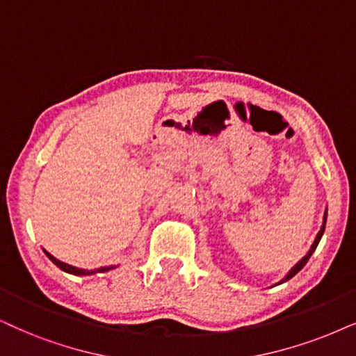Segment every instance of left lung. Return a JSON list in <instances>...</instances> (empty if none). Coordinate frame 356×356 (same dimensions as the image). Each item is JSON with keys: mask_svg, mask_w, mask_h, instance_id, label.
I'll use <instances>...</instances> for the list:
<instances>
[{"mask_svg": "<svg viewBox=\"0 0 356 356\" xmlns=\"http://www.w3.org/2000/svg\"><path fill=\"white\" fill-rule=\"evenodd\" d=\"M325 222H327V211H325V213H323V223H322V228H321V232H318V233H317L316 240H314V243H312V246H310L309 253H307V254H305V256H304V258H302V259H300V261H299V263H298V264H296V266H294V268H292V269H291V271L286 274V277H284V279H282V281H281V282H279V284H282V282L289 281V279H291V277H294V276H296V274H298V273L300 271V269H302V268L305 266V263H307V261H309V258H310V256H312V253H314V251H316V248H317V245H318V241H321V238H322V235H323V230H325Z\"/></svg>", "mask_w": 356, "mask_h": 356, "instance_id": "obj_1", "label": "left lung"}]
</instances>
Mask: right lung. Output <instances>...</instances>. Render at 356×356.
Wrapping results in <instances>:
<instances>
[{
	"label": "right lung",
	"mask_w": 356,
	"mask_h": 356,
	"mask_svg": "<svg viewBox=\"0 0 356 356\" xmlns=\"http://www.w3.org/2000/svg\"><path fill=\"white\" fill-rule=\"evenodd\" d=\"M44 253L47 254V258L51 259L52 263L56 264L57 268H60L62 271H65V273H69V274H75V276H90V274H95V273H105V271H110V269L113 268V266H110V268H98V269H92V271H88V269H80V268L70 266V264H67V263H62V261H58L57 258H54V256H52L51 253H47L46 250H44Z\"/></svg>",
	"instance_id": "add662e5"
}]
</instances>
